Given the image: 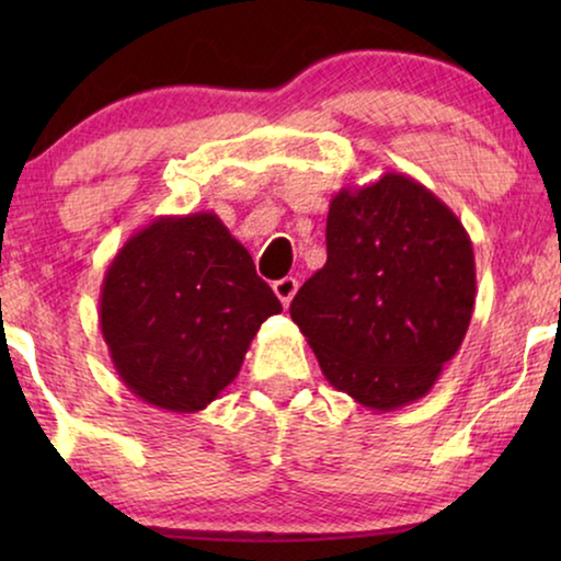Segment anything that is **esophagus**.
<instances>
[{"mask_svg": "<svg viewBox=\"0 0 561 561\" xmlns=\"http://www.w3.org/2000/svg\"><path fill=\"white\" fill-rule=\"evenodd\" d=\"M273 290H275V296L280 298V304L288 309V304L294 301V296H296V290H298V280L290 278V275H286V278H280V280L273 283Z\"/></svg>", "mask_w": 561, "mask_h": 561, "instance_id": "34e87169", "label": "esophagus"}]
</instances>
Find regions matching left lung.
<instances>
[{"label": "left lung", "instance_id": "1", "mask_svg": "<svg viewBox=\"0 0 561 561\" xmlns=\"http://www.w3.org/2000/svg\"><path fill=\"white\" fill-rule=\"evenodd\" d=\"M474 309V252L424 183L386 173L329 204L327 263L290 304L336 390L370 411L424 398Z\"/></svg>", "mask_w": 561, "mask_h": 561}]
</instances>
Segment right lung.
<instances>
[{"mask_svg":"<svg viewBox=\"0 0 561 561\" xmlns=\"http://www.w3.org/2000/svg\"><path fill=\"white\" fill-rule=\"evenodd\" d=\"M283 306L211 211L158 217L106 267L99 327L122 382L156 409L196 413L237 378Z\"/></svg>","mask_w":561,"mask_h":561,"instance_id":"obj_1","label":"right lung"}]
</instances>
